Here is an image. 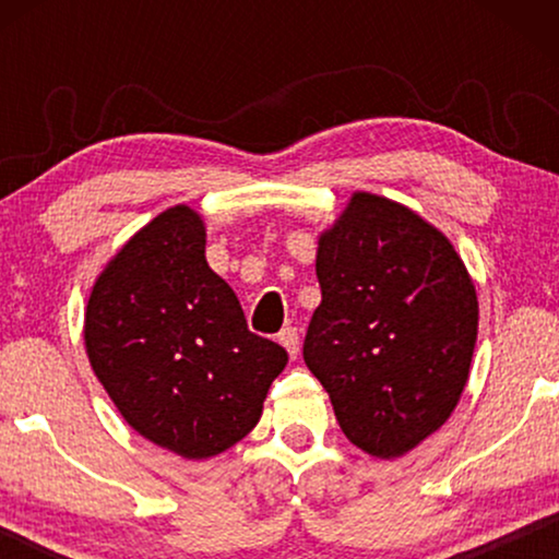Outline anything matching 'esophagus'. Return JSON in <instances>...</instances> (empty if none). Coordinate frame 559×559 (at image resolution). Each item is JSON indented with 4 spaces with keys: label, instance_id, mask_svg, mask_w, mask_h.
Returning <instances> with one entry per match:
<instances>
[{
    "label": "esophagus",
    "instance_id": "esophagus-1",
    "mask_svg": "<svg viewBox=\"0 0 559 559\" xmlns=\"http://www.w3.org/2000/svg\"><path fill=\"white\" fill-rule=\"evenodd\" d=\"M280 343L287 348L289 358H297V354H300V335H297V328H293V325L282 328Z\"/></svg>",
    "mask_w": 559,
    "mask_h": 559
}]
</instances>
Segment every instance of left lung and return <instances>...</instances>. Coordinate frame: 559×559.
Masks as SVG:
<instances>
[{
	"label": "left lung",
	"instance_id": "1",
	"mask_svg": "<svg viewBox=\"0 0 559 559\" xmlns=\"http://www.w3.org/2000/svg\"><path fill=\"white\" fill-rule=\"evenodd\" d=\"M302 358L331 394L341 430L400 457L440 430L468 381L478 297L463 259L407 205L354 193L320 234Z\"/></svg>",
	"mask_w": 559,
	"mask_h": 559
}]
</instances>
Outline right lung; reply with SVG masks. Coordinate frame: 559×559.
I'll return each mask as SVG.
<instances>
[{
  "instance_id": "obj_1",
  "label": "right lung",
  "mask_w": 559,
  "mask_h": 559,
  "mask_svg": "<svg viewBox=\"0 0 559 559\" xmlns=\"http://www.w3.org/2000/svg\"><path fill=\"white\" fill-rule=\"evenodd\" d=\"M83 341L96 379L142 438L188 461L254 430L287 350L249 331L234 289L205 262V226L175 205L98 274Z\"/></svg>"
}]
</instances>
